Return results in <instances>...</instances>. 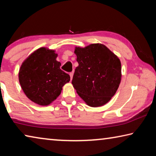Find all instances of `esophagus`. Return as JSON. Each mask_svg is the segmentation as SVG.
I'll list each match as a JSON object with an SVG mask.
<instances>
[{
    "instance_id": "obj_1",
    "label": "esophagus",
    "mask_w": 156,
    "mask_h": 156,
    "mask_svg": "<svg viewBox=\"0 0 156 156\" xmlns=\"http://www.w3.org/2000/svg\"><path fill=\"white\" fill-rule=\"evenodd\" d=\"M69 76H70V78H71V80H72V78H73V72L69 73Z\"/></svg>"
}]
</instances>
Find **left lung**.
Listing matches in <instances>:
<instances>
[{
  "label": "left lung",
  "mask_w": 156,
  "mask_h": 156,
  "mask_svg": "<svg viewBox=\"0 0 156 156\" xmlns=\"http://www.w3.org/2000/svg\"><path fill=\"white\" fill-rule=\"evenodd\" d=\"M78 66L72 83L87 105L98 107L114 96L121 81V62L118 57L102 44L75 48Z\"/></svg>",
  "instance_id": "8db88e82"
}]
</instances>
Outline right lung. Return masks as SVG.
<instances>
[{"instance_id": "add662e5", "label": "right lung", "mask_w": 156, "mask_h": 156, "mask_svg": "<svg viewBox=\"0 0 156 156\" xmlns=\"http://www.w3.org/2000/svg\"><path fill=\"white\" fill-rule=\"evenodd\" d=\"M54 50L39 48L23 62L18 73L21 88L31 101L47 106L61 93L62 87L70 80L68 73L60 69Z\"/></svg>"}]
</instances>
